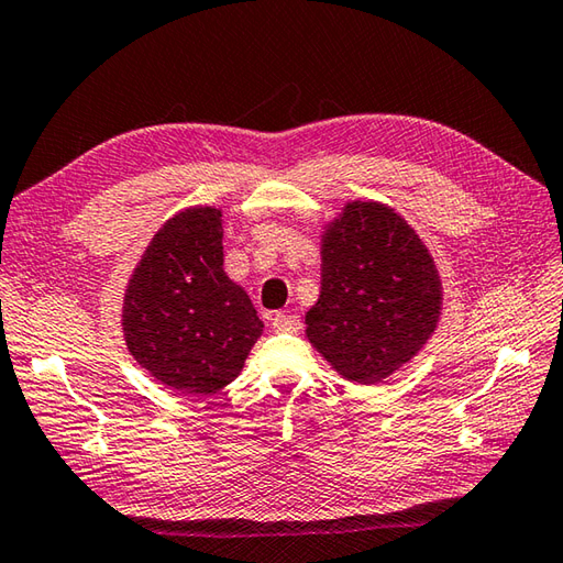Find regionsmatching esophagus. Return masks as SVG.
Returning a JSON list of instances; mask_svg holds the SVG:
<instances>
[{
    "label": "esophagus",
    "instance_id": "34e87169",
    "mask_svg": "<svg viewBox=\"0 0 563 563\" xmlns=\"http://www.w3.org/2000/svg\"><path fill=\"white\" fill-rule=\"evenodd\" d=\"M272 328L277 333H299L301 321H299V316H291V313H274Z\"/></svg>",
    "mask_w": 563,
    "mask_h": 563
}]
</instances>
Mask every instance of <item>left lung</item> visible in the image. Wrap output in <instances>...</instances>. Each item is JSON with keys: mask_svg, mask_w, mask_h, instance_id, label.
<instances>
[{"mask_svg": "<svg viewBox=\"0 0 563 563\" xmlns=\"http://www.w3.org/2000/svg\"><path fill=\"white\" fill-rule=\"evenodd\" d=\"M429 247L395 208L350 200L321 235V294L306 338L338 375L375 385L411 363L441 318Z\"/></svg>", "mask_w": 563, "mask_h": 563, "instance_id": "1", "label": "left lung"}]
</instances>
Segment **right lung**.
I'll list each match as a JSON object with an SVG mask.
<instances>
[{
	"label": "right lung",
	"mask_w": 563,
	"mask_h": 563,
	"mask_svg": "<svg viewBox=\"0 0 563 563\" xmlns=\"http://www.w3.org/2000/svg\"><path fill=\"white\" fill-rule=\"evenodd\" d=\"M262 328L247 291L222 269V210H178L126 282L130 355L168 389L213 395L242 373Z\"/></svg>",
	"instance_id": "1"
}]
</instances>
